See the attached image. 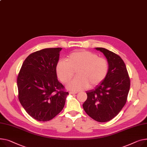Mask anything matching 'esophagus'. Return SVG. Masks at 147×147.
<instances>
[{"mask_svg": "<svg viewBox=\"0 0 147 147\" xmlns=\"http://www.w3.org/2000/svg\"><path fill=\"white\" fill-rule=\"evenodd\" d=\"M77 92H71V91H70L69 92V94H77Z\"/></svg>", "mask_w": 147, "mask_h": 147, "instance_id": "1", "label": "esophagus"}]
</instances>
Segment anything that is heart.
<instances>
[{"instance_id": "obj_1", "label": "heart", "mask_w": 147, "mask_h": 147, "mask_svg": "<svg viewBox=\"0 0 147 147\" xmlns=\"http://www.w3.org/2000/svg\"><path fill=\"white\" fill-rule=\"evenodd\" d=\"M109 63L105 58L89 51L73 52L67 57V61L58 60L55 65V73L61 82L67 83L74 76L77 77L67 85L68 89L79 91L96 86L102 82L108 74Z\"/></svg>"}]
</instances>
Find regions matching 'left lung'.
Returning <instances> with one entry per match:
<instances>
[{
	"label": "left lung",
	"instance_id": "obj_1",
	"mask_svg": "<svg viewBox=\"0 0 147 147\" xmlns=\"http://www.w3.org/2000/svg\"><path fill=\"white\" fill-rule=\"evenodd\" d=\"M103 53L109 70L105 80L94 89L87 91L83 105L86 113L94 120L106 122L118 115L125 105L130 88L126 67L120 56L104 48H96Z\"/></svg>",
	"mask_w": 147,
	"mask_h": 147
}]
</instances>
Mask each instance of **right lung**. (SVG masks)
<instances>
[{
	"instance_id": "add662e5",
	"label": "right lung",
	"mask_w": 147,
	"mask_h": 147,
	"mask_svg": "<svg viewBox=\"0 0 147 147\" xmlns=\"http://www.w3.org/2000/svg\"><path fill=\"white\" fill-rule=\"evenodd\" d=\"M61 50L45 48L31 54L18 76L19 100L26 112L38 121L53 119L64 108L68 94L55 73Z\"/></svg>"
}]
</instances>
